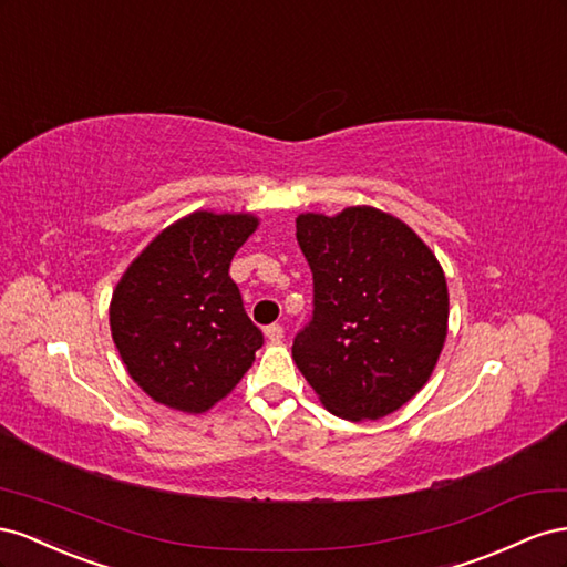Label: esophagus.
I'll use <instances>...</instances> for the list:
<instances>
[{
  "label": "esophagus",
  "mask_w": 567,
  "mask_h": 567,
  "mask_svg": "<svg viewBox=\"0 0 567 567\" xmlns=\"http://www.w3.org/2000/svg\"><path fill=\"white\" fill-rule=\"evenodd\" d=\"M264 332L270 342H280V339L285 337V330H282V326H278V322H272V326H268Z\"/></svg>",
  "instance_id": "obj_1"
}]
</instances>
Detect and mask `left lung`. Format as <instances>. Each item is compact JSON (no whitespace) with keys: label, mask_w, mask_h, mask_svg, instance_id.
Listing matches in <instances>:
<instances>
[{"label":"left lung","mask_w":567,"mask_h":567,"mask_svg":"<svg viewBox=\"0 0 567 567\" xmlns=\"http://www.w3.org/2000/svg\"><path fill=\"white\" fill-rule=\"evenodd\" d=\"M297 241L313 272V313L292 344L297 368L339 417L394 413L423 390L444 347L440 261L406 223L373 206L301 214Z\"/></svg>","instance_id":"obj_1"}]
</instances>
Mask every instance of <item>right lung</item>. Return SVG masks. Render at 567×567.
Listing matches in <instances>:
<instances>
[{"instance_id": "add662e5", "label": "right lung", "mask_w": 567, "mask_h": 567, "mask_svg": "<svg viewBox=\"0 0 567 567\" xmlns=\"http://www.w3.org/2000/svg\"><path fill=\"white\" fill-rule=\"evenodd\" d=\"M249 214L197 212L173 223L125 270L111 334L131 378L164 406L204 413L228 396L264 344L228 275L256 230Z\"/></svg>"}]
</instances>
